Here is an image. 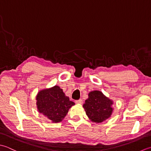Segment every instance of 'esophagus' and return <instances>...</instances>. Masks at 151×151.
<instances>
[{"instance_id": "obj_1", "label": "esophagus", "mask_w": 151, "mask_h": 151, "mask_svg": "<svg viewBox=\"0 0 151 151\" xmlns=\"http://www.w3.org/2000/svg\"><path fill=\"white\" fill-rule=\"evenodd\" d=\"M76 104H83V100L81 99H79L76 101Z\"/></svg>"}]
</instances>
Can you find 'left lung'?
<instances>
[{
	"instance_id": "8db88e82",
	"label": "left lung",
	"mask_w": 151,
	"mask_h": 151,
	"mask_svg": "<svg viewBox=\"0 0 151 151\" xmlns=\"http://www.w3.org/2000/svg\"><path fill=\"white\" fill-rule=\"evenodd\" d=\"M83 107L92 122L100 123L108 119L113 112V101L100 91H91Z\"/></svg>"
}]
</instances>
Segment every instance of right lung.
Wrapping results in <instances>:
<instances>
[{
  "mask_svg": "<svg viewBox=\"0 0 151 151\" xmlns=\"http://www.w3.org/2000/svg\"><path fill=\"white\" fill-rule=\"evenodd\" d=\"M36 100L38 111L53 123L62 121L70 108L75 105L57 85L40 91Z\"/></svg>",
  "mask_w": 151,
  "mask_h": 151,
  "instance_id": "1",
  "label": "right lung"
}]
</instances>
